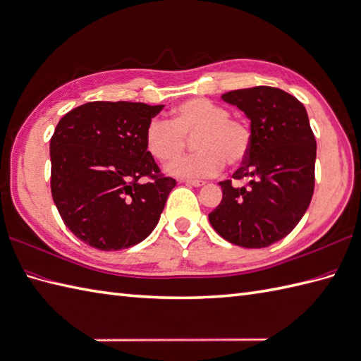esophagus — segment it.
<instances>
[{"mask_svg": "<svg viewBox=\"0 0 361 361\" xmlns=\"http://www.w3.org/2000/svg\"><path fill=\"white\" fill-rule=\"evenodd\" d=\"M184 183L189 184V186H194V188H200L204 184L203 180H184Z\"/></svg>", "mask_w": 361, "mask_h": 361, "instance_id": "34e87169", "label": "esophagus"}]
</instances>
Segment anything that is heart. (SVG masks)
Returning a JSON list of instances; mask_svg holds the SVG:
<instances>
[{
    "mask_svg": "<svg viewBox=\"0 0 361 361\" xmlns=\"http://www.w3.org/2000/svg\"><path fill=\"white\" fill-rule=\"evenodd\" d=\"M195 137L197 154L167 166L175 177H214L224 161L238 167L252 149V129L246 120L231 116L221 104L207 98H190L172 111L171 121L154 118L145 132L147 152L161 163H171L184 152L188 138Z\"/></svg>",
    "mask_w": 361,
    "mask_h": 361,
    "instance_id": "b5f03b06",
    "label": "heart"
}]
</instances>
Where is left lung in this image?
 <instances>
[{
	"mask_svg": "<svg viewBox=\"0 0 361 361\" xmlns=\"http://www.w3.org/2000/svg\"><path fill=\"white\" fill-rule=\"evenodd\" d=\"M226 103L250 120L252 149L232 178L220 181L223 200L209 221L224 240L241 247H267L295 228L307 211L315 184L317 142L298 99L276 87L226 92Z\"/></svg>",
	"mask_w": 361,
	"mask_h": 361,
	"instance_id": "left-lung-1",
	"label": "left lung"
}]
</instances>
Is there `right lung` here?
Returning a JSON list of instances; mask_svg holds the SVG:
<instances>
[{
  "label": "right lung",
  "instance_id": "1",
  "mask_svg": "<svg viewBox=\"0 0 361 361\" xmlns=\"http://www.w3.org/2000/svg\"><path fill=\"white\" fill-rule=\"evenodd\" d=\"M164 106L92 102L72 109L50 138V190L64 224L99 250L138 245L175 188L147 152V124ZM146 176L149 181L141 183Z\"/></svg>",
  "mask_w": 361,
  "mask_h": 361
}]
</instances>
